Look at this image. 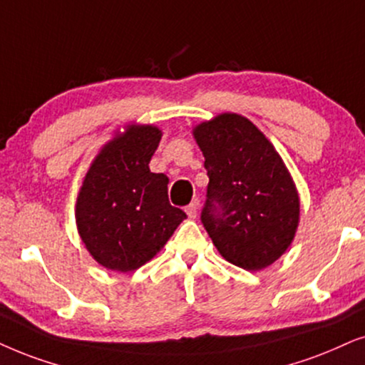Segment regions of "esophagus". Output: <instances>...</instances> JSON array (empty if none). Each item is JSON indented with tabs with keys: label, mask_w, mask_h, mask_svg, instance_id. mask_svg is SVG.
Masks as SVG:
<instances>
[{
	"label": "esophagus",
	"mask_w": 365,
	"mask_h": 365,
	"mask_svg": "<svg viewBox=\"0 0 365 365\" xmlns=\"http://www.w3.org/2000/svg\"><path fill=\"white\" fill-rule=\"evenodd\" d=\"M185 212H187V215L190 217V219H195L197 214H198V202L195 200V202H192V204H188Z\"/></svg>",
	"instance_id": "esophagus-1"
}]
</instances>
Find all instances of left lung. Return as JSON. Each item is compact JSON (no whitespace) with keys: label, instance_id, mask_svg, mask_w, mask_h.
<instances>
[{"label":"left lung","instance_id":"obj_1","mask_svg":"<svg viewBox=\"0 0 365 365\" xmlns=\"http://www.w3.org/2000/svg\"><path fill=\"white\" fill-rule=\"evenodd\" d=\"M209 177L200 220L225 259L257 271L288 249L299 200L283 160L239 114H220L193 131Z\"/></svg>","mask_w":365,"mask_h":365}]
</instances>
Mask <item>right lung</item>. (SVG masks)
<instances>
[{"instance_id":"obj_1","label":"right lung","mask_w":365,"mask_h":365,"mask_svg":"<svg viewBox=\"0 0 365 365\" xmlns=\"http://www.w3.org/2000/svg\"><path fill=\"white\" fill-rule=\"evenodd\" d=\"M160 129L131 126L94 160L77 198L87 251L104 267L135 271L150 261L187 214L168 200V177L150 172Z\"/></svg>"}]
</instances>
